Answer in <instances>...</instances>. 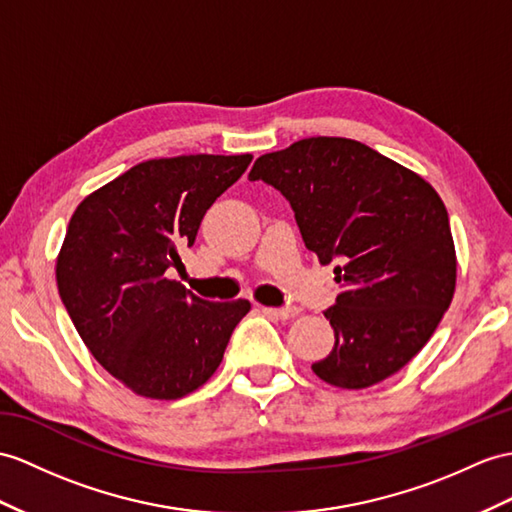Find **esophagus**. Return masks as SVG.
<instances>
[{
  "mask_svg": "<svg viewBox=\"0 0 512 512\" xmlns=\"http://www.w3.org/2000/svg\"><path fill=\"white\" fill-rule=\"evenodd\" d=\"M265 313H271V315H276V317H280V319H293V317H297L299 315V308L297 306H284V308H263Z\"/></svg>",
  "mask_w": 512,
  "mask_h": 512,
  "instance_id": "obj_1",
  "label": "esophagus"
}]
</instances>
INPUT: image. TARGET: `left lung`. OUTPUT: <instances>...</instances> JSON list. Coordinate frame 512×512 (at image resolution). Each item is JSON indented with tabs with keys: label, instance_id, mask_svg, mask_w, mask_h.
I'll list each match as a JSON object with an SVG mask.
<instances>
[{
	"label": "left lung",
	"instance_id": "left-lung-1",
	"mask_svg": "<svg viewBox=\"0 0 512 512\" xmlns=\"http://www.w3.org/2000/svg\"><path fill=\"white\" fill-rule=\"evenodd\" d=\"M249 180L278 189L321 265L341 284L326 319L332 352L313 365L341 389H367L430 341L456 289L445 204L395 160L341 136H313L260 156Z\"/></svg>",
	"mask_w": 512,
	"mask_h": 512
}]
</instances>
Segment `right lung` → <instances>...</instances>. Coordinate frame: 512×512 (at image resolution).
<instances>
[{"label":"right lung","mask_w":512,"mask_h":512,"mask_svg":"<svg viewBox=\"0 0 512 512\" xmlns=\"http://www.w3.org/2000/svg\"><path fill=\"white\" fill-rule=\"evenodd\" d=\"M252 154L145 160L73 213L56 260L62 304L95 360L136 395L178 400L221 365L247 299L206 302L165 273Z\"/></svg>","instance_id":"add662e5"}]
</instances>
